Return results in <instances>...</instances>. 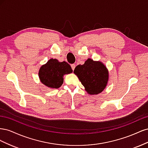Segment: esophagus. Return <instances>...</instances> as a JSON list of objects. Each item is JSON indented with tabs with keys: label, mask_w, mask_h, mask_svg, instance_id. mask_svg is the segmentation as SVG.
I'll use <instances>...</instances> for the list:
<instances>
[{
	"label": "esophagus",
	"mask_w": 148,
	"mask_h": 148,
	"mask_svg": "<svg viewBox=\"0 0 148 148\" xmlns=\"http://www.w3.org/2000/svg\"><path fill=\"white\" fill-rule=\"evenodd\" d=\"M75 66H76L75 64H71V69H72L73 70H74V69H75Z\"/></svg>",
	"instance_id": "34e87169"
}]
</instances>
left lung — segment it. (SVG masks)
<instances>
[{
    "label": "left lung",
    "instance_id": "8db88e82",
    "mask_svg": "<svg viewBox=\"0 0 148 148\" xmlns=\"http://www.w3.org/2000/svg\"><path fill=\"white\" fill-rule=\"evenodd\" d=\"M73 72L78 77L85 90L91 95L101 93L108 82V70L99 61L88 59L83 65L76 66Z\"/></svg>",
    "mask_w": 148,
    "mask_h": 148
}]
</instances>
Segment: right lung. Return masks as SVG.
Returning <instances> with one entry per match:
<instances>
[{
    "label": "right lung",
    "instance_id": "obj_1",
    "mask_svg": "<svg viewBox=\"0 0 148 148\" xmlns=\"http://www.w3.org/2000/svg\"><path fill=\"white\" fill-rule=\"evenodd\" d=\"M73 72L70 65L66 62H59L51 59L41 66L39 77L42 84L51 88H59L64 83V75Z\"/></svg>",
    "mask_w": 148,
    "mask_h": 148
}]
</instances>
